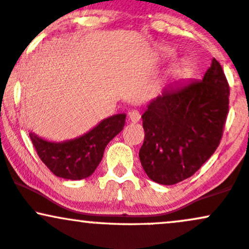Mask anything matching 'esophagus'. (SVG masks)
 Here are the masks:
<instances>
[{"instance_id":"1","label":"esophagus","mask_w":249,"mask_h":249,"mask_svg":"<svg viewBox=\"0 0 249 249\" xmlns=\"http://www.w3.org/2000/svg\"><path fill=\"white\" fill-rule=\"evenodd\" d=\"M129 119L132 123H138L141 120V114H139L137 110H131L129 112Z\"/></svg>"}]
</instances>
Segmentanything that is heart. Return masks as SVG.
Listing matches in <instances>:
<instances>
[{"label": "heart", "mask_w": 249, "mask_h": 249, "mask_svg": "<svg viewBox=\"0 0 249 249\" xmlns=\"http://www.w3.org/2000/svg\"><path fill=\"white\" fill-rule=\"evenodd\" d=\"M163 55L165 58H169V56L174 55V52L171 51L170 48H164L163 49ZM188 72V64L184 61V60H179V61L174 62L171 65L170 70H169V75L171 76L173 79H181L187 74Z\"/></svg>", "instance_id": "heart-1"}]
</instances>
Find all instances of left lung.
I'll list each match as a JSON object with an SVG mask.
<instances>
[{
	"label": "left lung",
	"instance_id": "8db88e82",
	"mask_svg": "<svg viewBox=\"0 0 249 249\" xmlns=\"http://www.w3.org/2000/svg\"><path fill=\"white\" fill-rule=\"evenodd\" d=\"M228 98L226 75L214 58L201 80L169 85L147 104L139 160L150 179L176 184L209 160L222 137Z\"/></svg>",
	"mask_w": 249,
	"mask_h": 249
}]
</instances>
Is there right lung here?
Here are the masks:
<instances>
[{"mask_svg":"<svg viewBox=\"0 0 249 249\" xmlns=\"http://www.w3.org/2000/svg\"><path fill=\"white\" fill-rule=\"evenodd\" d=\"M126 114L118 113L103 119L89 132L62 142L48 141L29 133L33 145L47 168L65 179H84L91 176L102 162L108 143L123 130Z\"/></svg>","mask_w":249,"mask_h":249,"instance_id":"1","label":"right lung"}]
</instances>
